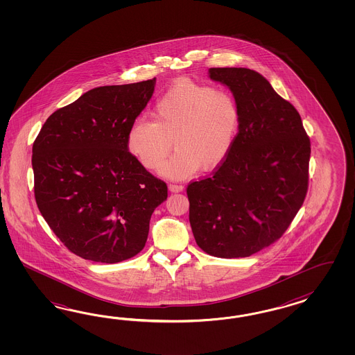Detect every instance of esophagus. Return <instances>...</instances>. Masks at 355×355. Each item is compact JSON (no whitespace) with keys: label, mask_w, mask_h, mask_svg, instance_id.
Listing matches in <instances>:
<instances>
[{"label":"esophagus","mask_w":355,"mask_h":355,"mask_svg":"<svg viewBox=\"0 0 355 355\" xmlns=\"http://www.w3.org/2000/svg\"><path fill=\"white\" fill-rule=\"evenodd\" d=\"M183 187L182 184H177V183H171L169 184V190L172 191V193H180V191H182Z\"/></svg>","instance_id":"34e87169"}]
</instances>
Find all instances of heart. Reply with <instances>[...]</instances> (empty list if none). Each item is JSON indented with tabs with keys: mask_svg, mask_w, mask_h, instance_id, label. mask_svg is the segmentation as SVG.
<instances>
[{
	"mask_svg": "<svg viewBox=\"0 0 355 355\" xmlns=\"http://www.w3.org/2000/svg\"><path fill=\"white\" fill-rule=\"evenodd\" d=\"M153 121L137 119L126 135L130 155L147 171H156L172 150L160 174L183 180L200 166L209 172L223 165L241 129V107L226 91L189 79L175 82L155 104Z\"/></svg>",
	"mask_w": 355,
	"mask_h": 355,
	"instance_id": "1",
	"label": "heart"
}]
</instances>
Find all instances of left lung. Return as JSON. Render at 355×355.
<instances>
[{
  "instance_id": "1",
  "label": "left lung",
  "mask_w": 355,
  "mask_h": 355,
  "mask_svg": "<svg viewBox=\"0 0 355 355\" xmlns=\"http://www.w3.org/2000/svg\"><path fill=\"white\" fill-rule=\"evenodd\" d=\"M241 107V129L225 162L187 186L198 246L216 258H246L279 239L309 189L310 138L301 116L268 80L246 67H212Z\"/></svg>"
}]
</instances>
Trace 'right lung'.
Here are the masks:
<instances>
[{
  "instance_id": "obj_1",
  "label": "right lung",
  "mask_w": 355,
  "mask_h": 355,
  "mask_svg": "<svg viewBox=\"0 0 355 355\" xmlns=\"http://www.w3.org/2000/svg\"><path fill=\"white\" fill-rule=\"evenodd\" d=\"M156 78L97 87L45 121L33 146L36 205L54 234L80 258L113 264L144 248L166 183L130 155V126Z\"/></svg>"
}]
</instances>
